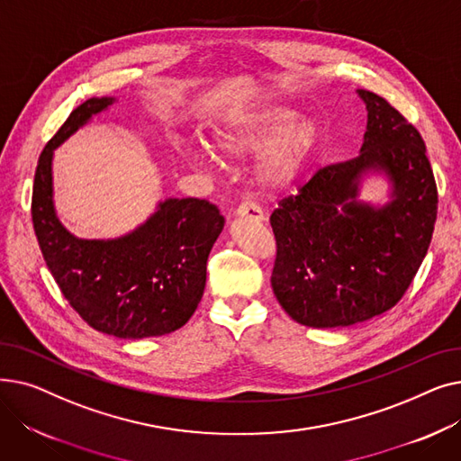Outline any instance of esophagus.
I'll return each instance as SVG.
<instances>
[{"label": "esophagus", "mask_w": 461, "mask_h": 461, "mask_svg": "<svg viewBox=\"0 0 461 461\" xmlns=\"http://www.w3.org/2000/svg\"><path fill=\"white\" fill-rule=\"evenodd\" d=\"M235 216L239 218H252L256 222H263L265 214L261 211L259 205H256L254 202H243L237 209H235Z\"/></svg>", "instance_id": "34e87169"}]
</instances>
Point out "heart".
<instances>
[{"mask_svg": "<svg viewBox=\"0 0 461 461\" xmlns=\"http://www.w3.org/2000/svg\"><path fill=\"white\" fill-rule=\"evenodd\" d=\"M295 115V110L280 103L243 108L214 129L211 148L224 160H240L265 150L254 172L256 185L263 192L284 190L304 174L321 140L316 119ZM185 157L198 167L209 160L205 149H188Z\"/></svg>", "mask_w": 461, "mask_h": 461, "instance_id": "heart-1", "label": "heart"}]
</instances>
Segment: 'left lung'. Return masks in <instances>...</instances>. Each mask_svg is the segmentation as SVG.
Masks as SVG:
<instances>
[{
  "label": "left lung",
  "instance_id": "obj_1",
  "mask_svg": "<svg viewBox=\"0 0 461 461\" xmlns=\"http://www.w3.org/2000/svg\"><path fill=\"white\" fill-rule=\"evenodd\" d=\"M368 123L358 157L321 167L271 214L276 259L273 292L287 316L313 329L349 327L391 310L428 252L438 186L419 131L383 96L357 89ZM379 173L392 200H357Z\"/></svg>",
  "mask_w": 461,
  "mask_h": 461
}]
</instances>
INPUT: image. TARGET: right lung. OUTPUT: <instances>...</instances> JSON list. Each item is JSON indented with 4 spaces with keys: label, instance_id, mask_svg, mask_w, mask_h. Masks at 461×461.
Wrapping results in <instances>:
<instances>
[{
    "label": "right lung",
    "instance_id": "obj_1",
    "mask_svg": "<svg viewBox=\"0 0 461 461\" xmlns=\"http://www.w3.org/2000/svg\"><path fill=\"white\" fill-rule=\"evenodd\" d=\"M113 103V96L87 99L46 143L35 172L32 216L48 269L80 318L99 332L140 340L181 329L196 312L224 216L207 200L167 198L143 224L115 239H80L59 222L54 149Z\"/></svg>",
    "mask_w": 461,
    "mask_h": 461
}]
</instances>
